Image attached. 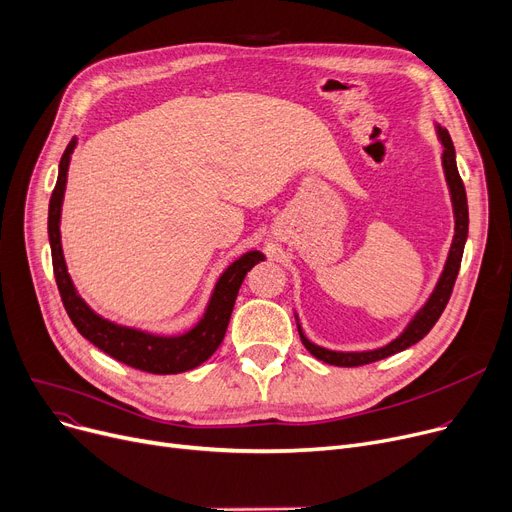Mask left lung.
Segmentation results:
<instances>
[{
	"mask_svg": "<svg viewBox=\"0 0 512 512\" xmlns=\"http://www.w3.org/2000/svg\"><path fill=\"white\" fill-rule=\"evenodd\" d=\"M435 129H437V137H440V141L444 145L442 166H444V175H446L452 210H454V239H452V246H450L448 258H446V264H444V271L435 283V289L431 291L429 300L421 306V310L415 316H412L406 329L396 339H392V342L381 346V348L364 350V352H335V350H327V348L312 344L310 339L304 335L300 321H298V314H296L302 344L314 358H319L327 364H335V367H360V364H369V362L387 358V356L410 348L412 344L421 342V339L431 331V327L437 323V319L442 316V312L452 296L454 281L458 277L462 252H465V241L469 235V206H467L465 185H462V179H460L458 168H456V152H454V143L450 139V133L446 129H442L440 125H435Z\"/></svg>",
	"mask_w": 512,
	"mask_h": 512,
	"instance_id": "8db88e82",
	"label": "left lung"
}]
</instances>
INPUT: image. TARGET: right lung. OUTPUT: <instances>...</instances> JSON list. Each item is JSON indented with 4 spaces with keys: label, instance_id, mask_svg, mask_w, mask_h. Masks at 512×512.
I'll return each mask as SVG.
<instances>
[{
    "label": "right lung",
    "instance_id": "1",
    "mask_svg": "<svg viewBox=\"0 0 512 512\" xmlns=\"http://www.w3.org/2000/svg\"><path fill=\"white\" fill-rule=\"evenodd\" d=\"M75 148H77V137H72L60 160L58 181L52 191L50 214H47V235H50V246H52L54 275L62 296V304L70 316L72 325H75L77 331L85 339H89L93 346H97L108 356L145 373L175 375V373H185L189 369L200 367V364L208 360L216 352V348L221 346L223 337L227 333L233 306H235L237 291L252 266L264 260V254L258 250H252L239 256L233 264H229L212 289V296L208 300L202 319L181 335H156L141 329L116 325L104 319V316L95 314L87 306V302L79 296L75 283H72L68 275L64 252H62V239H60V216H62L68 164H70V154L75 152Z\"/></svg>",
    "mask_w": 512,
    "mask_h": 512
}]
</instances>
